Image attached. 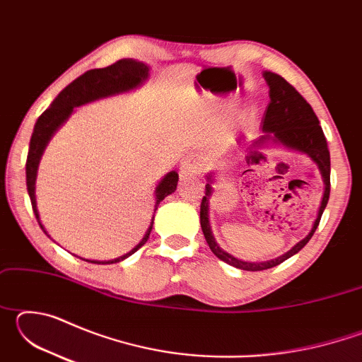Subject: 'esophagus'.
<instances>
[{
    "instance_id": "34e87169",
    "label": "esophagus",
    "mask_w": 362,
    "mask_h": 362,
    "mask_svg": "<svg viewBox=\"0 0 362 362\" xmlns=\"http://www.w3.org/2000/svg\"><path fill=\"white\" fill-rule=\"evenodd\" d=\"M203 168H204L203 159H201L198 155H194V153H192V155H187L182 159L180 174L182 177H192V175L199 174L201 170H203Z\"/></svg>"
}]
</instances>
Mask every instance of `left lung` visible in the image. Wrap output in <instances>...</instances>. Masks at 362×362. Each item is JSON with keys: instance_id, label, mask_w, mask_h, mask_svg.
Wrapping results in <instances>:
<instances>
[{"instance_id": "left-lung-1", "label": "left lung", "mask_w": 362, "mask_h": 362, "mask_svg": "<svg viewBox=\"0 0 362 362\" xmlns=\"http://www.w3.org/2000/svg\"><path fill=\"white\" fill-rule=\"evenodd\" d=\"M263 78H265L269 88V103L262 119L263 136L254 140L252 145L249 146L247 159L257 164L263 158V153L260 150L269 145L283 146V148L289 151L302 153V155L308 156L316 164L317 169H320L324 182V193L313 226H311L310 233L302 241L293 244L287 252L276 257V259L267 262H246L223 250L218 246V243L212 235V228L209 223V199L214 193L212 185L216 182V179H214L216 173H209L206 175V196L201 201L199 214L201 228H203L206 241L209 244L214 255L218 257L220 260L235 268L246 269V272H262V269L273 268L279 265V263H283L284 260L291 259L300 249H303L306 243L311 240V236L315 235L317 225H320V220L327 206L330 193V155L327 148V140L324 137L320 119L315 115L313 108H311L310 103L283 76H279L273 71H263ZM244 173H247V170H244Z\"/></svg>"}]
</instances>
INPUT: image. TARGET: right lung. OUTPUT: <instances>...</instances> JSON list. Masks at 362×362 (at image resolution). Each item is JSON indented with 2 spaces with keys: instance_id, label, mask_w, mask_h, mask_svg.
I'll list each match as a JSON object with an SVG mask.
<instances>
[{
  "instance_id": "1",
  "label": "right lung",
  "mask_w": 362,
  "mask_h": 362,
  "mask_svg": "<svg viewBox=\"0 0 362 362\" xmlns=\"http://www.w3.org/2000/svg\"><path fill=\"white\" fill-rule=\"evenodd\" d=\"M148 76H150V66L144 62H139L136 59H121L113 65L105 66V69H95V70L86 71L84 75L76 78L75 81L66 86L62 93L52 100V103L49 105L46 112L40 116L38 121L35 122L32 139H30L27 164H25L27 189H28L30 201H32L35 217L38 220L41 230L46 233L47 238H51V235L46 231L45 225H42L40 218L38 206H36V193H35L40 161L47 144L51 142L54 134L64 126V122L70 118L71 113L75 112V108L86 105V103L107 99V97L129 93V90L140 88V86L148 79ZM177 182H179V174H177L175 170H170V173H168L161 180H159V183L155 188V201H156L155 212L158 209L159 203H161L166 196L173 194L175 192ZM153 220H155V214H153L151 223L144 235L142 241H140L137 246L132 250H129L127 254L116 257L113 260H102V262L83 259V257H79V259L89 263H97V265H108V263L122 262L134 252H137V250L146 243V240H148L153 228Z\"/></svg>"
}]
</instances>
